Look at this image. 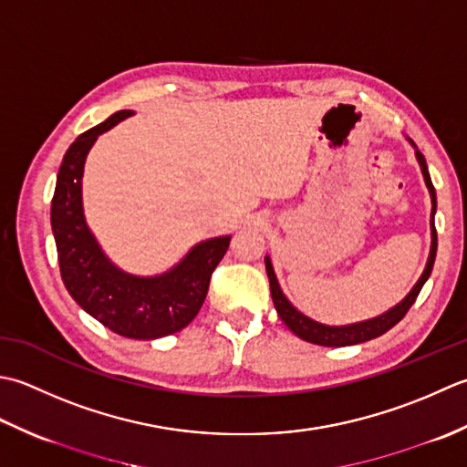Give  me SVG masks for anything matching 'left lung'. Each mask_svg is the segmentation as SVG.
I'll return each mask as SVG.
<instances>
[{"mask_svg": "<svg viewBox=\"0 0 467 467\" xmlns=\"http://www.w3.org/2000/svg\"><path fill=\"white\" fill-rule=\"evenodd\" d=\"M417 161H420L421 165V173L425 177V183L427 189H430L431 193V203H433V212H431V254H430V260H427L425 265V272L421 274L420 282L415 284L413 290L407 294L405 300L401 304H397L395 308H391L385 314H380V317L373 318V320H367V322H358V325H348V327H327V325H320V322H314L308 317H304L302 312H298L296 308L292 306V304L284 296L280 286H278V280H275V274L272 270V264L270 258H265V272H268V278H270V290H272V300H274V306L278 310V317L282 318L284 325H286L294 335L300 337L302 340H308L314 342V345H320V347H348V345H358V342H367L370 338H377L380 335H385L387 330H391L399 320H401L405 314L409 312V308L413 306V302L420 296V292L423 288V284L430 278V274L433 270V262H435V252H437V232H435V223H433V215H435V189L431 183V177H430V171H427V163H425V157L421 150H415Z\"/></svg>", "mask_w": 467, "mask_h": 467, "instance_id": "obj_1", "label": "left lung"}]
</instances>
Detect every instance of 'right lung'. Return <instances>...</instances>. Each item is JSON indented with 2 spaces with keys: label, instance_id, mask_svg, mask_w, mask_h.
<instances>
[{
  "label": "right lung",
  "instance_id": "obj_1",
  "mask_svg": "<svg viewBox=\"0 0 467 467\" xmlns=\"http://www.w3.org/2000/svg\"><path fill=\"white\" fill-rule=\"evenodd\" d=\"M132 110L114 112L88 129L66 150L52 197V232L60 274L70 296L90 317L120 337L153 340L173 335L192 322L203 306L212 274L230 247V235L202 242L177 268L157 278H137L107 260L84 222L82 169L100 132Z\"/></svg>",
  "mask_w": 467,
  "mask_h": 467
}]
</instances>
